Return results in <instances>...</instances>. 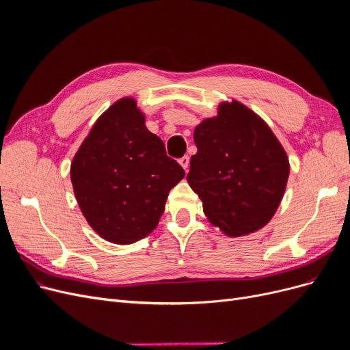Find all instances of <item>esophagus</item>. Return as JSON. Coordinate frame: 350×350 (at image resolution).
Returning <instances> with one entry per match:
<instances>
[{
	"label": "esophagus",
	"mask_w": 350,
	"mask_h": 350,
	"mask_svg": "<svg viewBox=\"0 0 350 350\" xmlns=\"http://www.w3.org/2000/svg\"><path fill=\"white\" fill-rule=\"evenodd\" d=\"M179 163H181V166L185 169V171H188V166H189V156H183L181 159H179Z\"/></svg>",
	"instance_id": "obj_1"
}]
</instances>
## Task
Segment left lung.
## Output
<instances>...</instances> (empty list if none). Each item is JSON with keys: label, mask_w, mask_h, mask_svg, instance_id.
Segmentation results:
<instances>
[{"label": "left lung", "mask_w": 350, "mask_h": 350, "mask_svg": "<svg viewBox=\"0 0 350 350\" xmlns=\"http://www.w3.org/2000/svg\"><path fill=\"white\" fill-rule=\"evenodd\" d=\"M187 181L211 224L229 237L262 228L278 210L289 161L269 125L242 103H221L194 130Z\"/></svg>", "instance_id": "obj_1"}]
</instances>
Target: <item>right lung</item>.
<instances>
[{"label":"right lung","instance_id":"right-lung-1","mask_svg":"<svg viewBox=\"0 0 350 350\" xmlns=\"http://www.w3.org/2000/svg\"><path fill=\"white\" fill-rule=\"evenodd\" d=\"M183 166L144 125L135 100L115 102L71 163V183L89 225L109 242L133 243L157 226Z\"/></svg>","mask_w":350,"mask_h":350}]
</instances>
